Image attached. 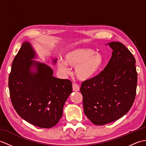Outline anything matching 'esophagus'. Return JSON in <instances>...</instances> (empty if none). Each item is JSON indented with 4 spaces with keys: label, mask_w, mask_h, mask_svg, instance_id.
Segmentation results:
<instances>
[{
    "label": "esophagus",
    "mask_w": 146,
    "mask_h": 146,
    "mask_svg": "<svg viewBox=\"0 0 146 146\" xmlns=\"http://www.w3.org/2000/svg\"><path fill=\"white\" fill-rule=\"evenodd\" d=\"M73 91H80V86H78V84H77L76 83H73Z\"/></svg>",
    "instance_id": "34e87169"
}]
</instances>
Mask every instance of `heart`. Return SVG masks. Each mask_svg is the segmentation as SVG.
Here are the masks:
<instances>
[{
  "instance_id": "b5f03b06",
  "label": "heart",
  "mask_w": 146,
  "mask_h": 146,
  "mask_svg": "<svg viewBox=\"0 0 146 146\" xmlns=\"http://www.w3.org/2000/svg\"><path fill=\"white\" fill-rule=\"evenodd\" d=\"M63 60L58 62V67L64 73L69 72L68 65L74 67V74L81 81L90 80L95 76L103 64V57L90 48H78L68 52Z\"/></svg>"
}]
</instances>
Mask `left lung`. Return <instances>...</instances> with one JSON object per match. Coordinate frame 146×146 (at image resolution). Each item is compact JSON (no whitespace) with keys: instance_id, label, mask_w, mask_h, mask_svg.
<instances>
[{"instance_id":"left-lung-1","label":"left lung","mask_w":146,"mask_h":146,"mask_svg":"<svg viewBox=\"0 0 146 146\" xmlns=\"http://www.w3.org/2000/svg\"><path fill=\"white\" fill-rule=\"evenodd\" d=\"M113 49L109 63L100 73L81 84L84 113L94 124L119 119L129 111L136 94L135 60L123 43H108Z\"/></svg>"}]
</instances>
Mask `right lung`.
<instances>
[{
    "mask_svg": "<svg viewBox=\"0 0 146 146\" xmlns=\"http://www.w3.org/2000/svg\"><path fill=\"white\" fill-rule=\"evenodd\" d=\"M35 57L31 44L23 42L12 64L10 97L22 119L37 127L50 128L62 116L64 104L72 93V83L54 77L49 66L32 60Z\"/></svg>",
    "mask_w": 146,
    "mask_h": 146,
    "instance_id": "add662e5",
    "label": "right lung"
}]
</instances>
